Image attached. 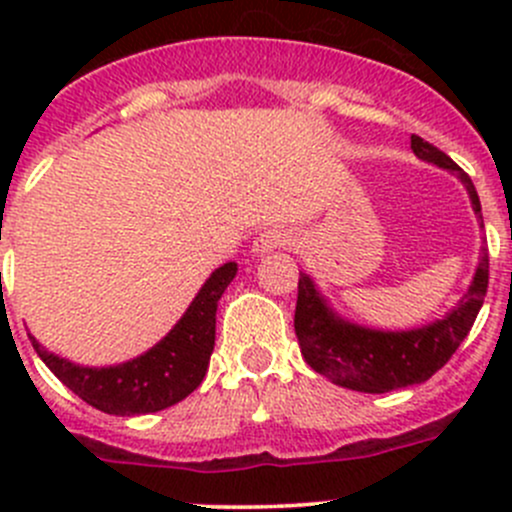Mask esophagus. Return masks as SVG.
Wrapping results in <instances>:
<instances>
[{"mask_svg":"<svg viewBox=\"0 0 512 512\" xmlns=\"http://www.w3.org/2000/svg\"><path fill=\"white\" fill-rule=\"evenodd\" d=\"M289 242H292V235H289L287 230H277V227H272V230L260 232V235L255 237V242H252V250H255L257 255H265V252L287 247Z\"/></svg>","mask_w":512,"mask_h":512,"instance_id":"esophagus-1","label":"esophagus"}]
</instances>
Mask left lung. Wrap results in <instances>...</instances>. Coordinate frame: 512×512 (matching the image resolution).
I'll list each match as a JSON object with an SVG mask.
<instances>
[{
  "label": "left lung",
  "mask_w": 512,
  "mask_h": 512,
  "mask_svg": "<svg viewBox=\"0 0 512 512\" xmlns=\"http://www.w3.org/2000/svg\"><path fill=\"white\" fill-rule=\"evenodd\" d=\"M411 148L418 158L456 173L471 193L473 210L483 220L478 193L466 170L416 133L411 136ZM485 292H488V255L483 250L466 297L448 317L411 332H374L334 317L314 289V282L307 275H299L294 332L304 361L317 374L327 376L344 389L386 394L431 379L456 354L476 322Z\"/></svg>",
  "instance_id": "obj_1"
}]
</instances>
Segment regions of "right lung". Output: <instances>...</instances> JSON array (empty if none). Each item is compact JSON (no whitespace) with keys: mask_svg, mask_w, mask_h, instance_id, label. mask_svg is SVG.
I'll return each mask as SVG.
<instances>
[{"mask_svg":"<svg viewBox=\"0 0 512 512\" xmlns=\"http://www.w3.org/2000/svg\"><path fill=\"white\" fill-rule=\"evenodd\" d=\"M235 272V262L218 267L168 337L126 364L108 369L76 366L29 339L59 381L89 406L113 416L153 414L183 401L205 379L215 347V309Z\"/></svg>","mask_w":512,"mask_h":512,"instance_id":"right-lung-1","label":"right lung"}]
</instances>
